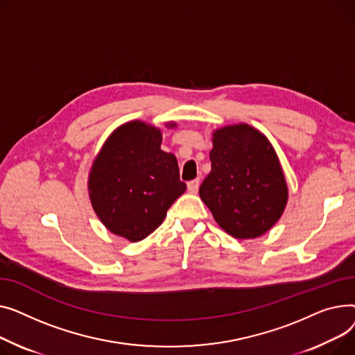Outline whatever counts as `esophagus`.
Returning a JSON list of instances; mask_svg holds the SVG:
<instances>
[{"mask_svg": "<svg viewBox=\"0 0 355 355\" xmlns=\"http://www.w3.org/2000/svg\"><path fill=\"white\" fill-rule=\"evenodd\" d=\"M198 189H199V179L187 182V191H189V193H196Z\"/></svg>", "mask_w": 355, "mask_h": 355, "instance_id": "1", "label": "esophagus"}]
</instances>
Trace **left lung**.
<instances>
[{"mask_svg":"<svg viewBox=\"0 0 355 355\" xmlns=\"http://www.w3.org/2000/svg\"><path fill=\"white\" fill-rule=\"evenodd\" d=\"M212 171L199 196L216 223L236 239L263 235L282 216L288 184L268 137L246 123L212 133Z\"/></svg>","mask_w":355,"mask_h":355,"instance_id":"left-lung-1","label":"left lung"}]
</instances>
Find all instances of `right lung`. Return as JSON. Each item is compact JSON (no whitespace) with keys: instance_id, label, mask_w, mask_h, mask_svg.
Segmentation results:
<instances>
[{"instance_id":"right-lung-1","label":"right lung","mask_w":355,"mask_h":355,"mask_svg":"<svg viewBox=\"0 0 355 355\" xmlns=\"http://www.w3.org/2000/svg\"><path fill=\"white\" fill-rule=\"evenodd\" d=\"M166 128H176L175 121ZM162 130L132 120L103 143L89 172V198L101 223L117 236L139 242L164 220L186 191L176 156L160 149Z\"/></svg>"}]
</instances>
